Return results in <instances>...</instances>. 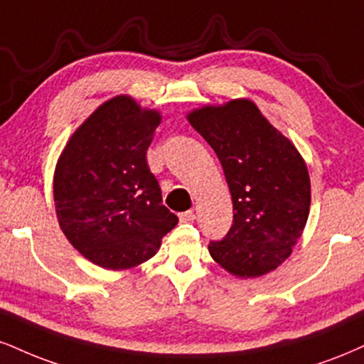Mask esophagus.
<instances>
[{
    "label": "esophagus",
    "mask_w": 364,
    "mask_h": 364,
    "mask_svg": "<svg viewBox=\"0 0 364 364\" xmlns=\"http://www.w3.org/2000/svg\"><path fill=\"white\" fill-rule=\"evenodd\" d=\"M179 220H181L183 224H190V222L195 220V212H193V210H188V212H181V213H179Z\"/></svg>",
    "instance_id": "esophagus-1"
}]
</instances>
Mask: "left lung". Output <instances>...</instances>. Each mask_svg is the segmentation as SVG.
<instances>
[{
	"instance_id": "8db88e82",
	"label": "left lung",
	"mask_w": 364,
	"mask_h": 364,
	"mask_svg": "<svg viewBox=\"0 0 364 364\" xmlns=\"http://www.w3.org/2000/svg\"><path fill=\"white\" fill-rule=\"evenodd\" d=\"M188 118L215 151L234 205L232 227L210 240V254L237 277L269 273L290 256L307 224V166L249 100L205 107Z\"/></svg>"
}]
</instances>
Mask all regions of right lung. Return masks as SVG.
<instances>
[{"mask_svg":"<svg viewBox=\"0 0 364 364\" xmlns=\"http://www.w3.org/2000/svg\"><path fill=\"white\" fill-rule=\"evenodd\" d=\"M159 122L157 112L117 96L74 132L57 163L60 229L102 268L125 269L147 261L178 224L146 159Z\"/></svg>","mask_w":364,"mask_h":364,"instance_id":"right-lung-1","label":"right lung"}]
</instances>
